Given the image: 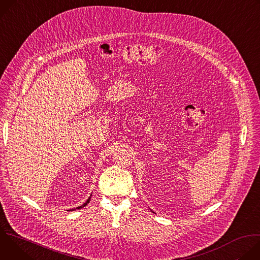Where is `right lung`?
Instances as JSON below:
<instances>
[{
  "instance_id": "add662e5",
  "label": "right lung",
  "mask_w": 260,
  "mask_h": 260,
  "mask_svg": "<svg viewBox=\"0 0 260 260\" xmlns=\"http://www.w3.org/2000/svg\"><path fill=\"white\" fill-rule=\"evenodd\" d=\"M91 197V196H90ZM89 201H90V198H88V200L83 204V205H81V206H79V207H77L76 209H81V208H83V207H85L88 203H89ZM74 210H75V209H72V210H68V211H74Z\"/></svg>"
}]
</instances>
